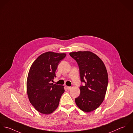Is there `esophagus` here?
Returning <instances> with one entry per match:
<instances>
[{"instance_id":"obj_1","label":"esophagus","mask_w":133,"mask_h":133,"mask_svg":"<svg viewBox=\"0 0 133 133\" xmlns=\"http://www.w3.org/2000/svg\"><path fill=\"white\" fill-rule=\"evenodd\" d=\"M67 87V89H68V90H70L71 89V87H69V86H67L66 87Z\"/></svg>"}]
</instances>
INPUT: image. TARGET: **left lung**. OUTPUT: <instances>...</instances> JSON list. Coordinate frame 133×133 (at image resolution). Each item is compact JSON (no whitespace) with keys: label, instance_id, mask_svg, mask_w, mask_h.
Wrapping results in <instances>:
<instances>
[{"label":"left lung","instance_id":"left-lung-1","mask_svg":"<svg viewBox=\"0 0 133 133\" xmlns=\"http://www.w3.org/2000/svg\"><path fill=\"white\" fill-rule=\"evenodd\" d=\"M69 55L77 62L81 81L85 83L80 86L76 103L82 110L90 112L99 107L105 96L108 85L105 66L99 56L90 51L73 52Z\"/></svg>","mask_w":133,"mask_h":133}]
</instances>
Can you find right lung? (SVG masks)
I'll return each mask as SVG.
<instances>
[{
    "label": "right lung",
    "instance_id": "obj_1",
    "mask_svg": "<svg viewBox=\"0 0 133 133\" xmlns=\"http://www.w3.org/2000/svg\"><path fill=\"white\" fill-rule=\"evenodd\" d=\"M66 53L47 52L39 55L32 64L28 75L27 91L31 104L38 112L48 115L57 108L64 92L63 86L51 83L59 62Z\"/></svg>",
    "mask_w": 133,
    "mask_h": 133
}]
</instances>
